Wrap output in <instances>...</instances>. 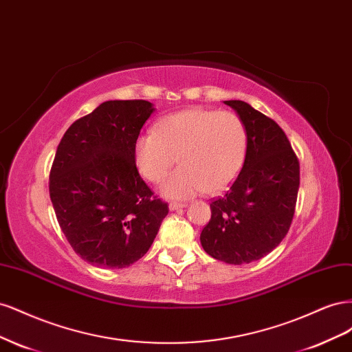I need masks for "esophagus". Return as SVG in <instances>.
I'll return each instance as SVG.
<instances>
[{"label": "esophagus", "instance_id": "obj_1", "mask_svg": "<svg viewBox=\"0 0 352 352\" xmlns=\"http://www.w3.org/2000/svg\"><path fill=\"white\" fill-rule=\"evenodd\" d=\"M186 204L185 202H170L168 204V208L172 211H176V210H180V208H185Z\"/></svg>", "mask_w": 352, "mask_h": 352}]
</instances>
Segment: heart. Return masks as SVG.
I'll return each instance as SVG.
<instances>
[{
    "instance_id": "heart-1",
    "label": "heart",
    "mask_w": 352,
    "mask_h": 352,
    "mask_svg": "<svg viewBox=\"0 0 352 352\" xmlns=\"http://www.w3.org/2000/svg\"><path fill=\"white\" fill-rule=\"evenodd\" d=\"M248 150V132L233 111L189 109L158 120L154 132L136 138L135 164L148 182H163L162 192L185 199L202 190L225 189L238 176Z\"/></svg>"
}]
</instances>
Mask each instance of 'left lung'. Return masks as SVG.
Instances as JSON below:
<instances>
[{
  "label": "left lung",
  "mask_w": 352,
  "mask_h": 352,
  "mask_svg": "<svg viewBox=\"0 0 352 352\" xmlns=\"http://www.w3.org/2000/svg\"><path fill=\"white\" fill-rule=\"evenodd\" d=\"M247 126L248 150L226 194L211 201L201 245L212 258L248 264L272 252L287 230L300 188V162L282 127L239 100L225 101Z\"/></svg>",
  "instance_id": "8db88e82"
}]
</instances>
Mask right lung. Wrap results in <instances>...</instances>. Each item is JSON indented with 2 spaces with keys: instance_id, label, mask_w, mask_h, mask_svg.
<instances>
[{
  "instance_id": "right-lung-1",
  "label": "right lung",
  "mask_w": 352,
  "mask_h": 352,
  "mask_svg": "<svg viewBox=\"0 0 352 352\" xmlns=\"http://www.w3.org/2000/svg\"><path fill=\"white\" fill-rule=\"evenodd\" d=\"M153 111L145 100L105 101L74 122L57 146L52 207L73 251L97 267L123 269L142 258L168 212L133 157Z\"/></svg>"
}]
</instances>
